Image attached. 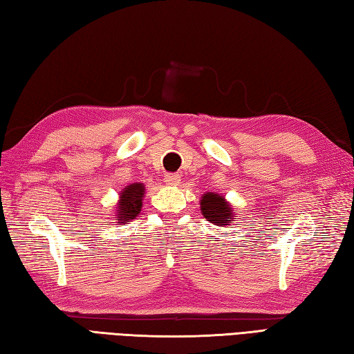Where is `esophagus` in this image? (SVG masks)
<instances>
[{"label":"esophagus","instance_id":"1","mask_svg":"<svg viewBox=\"0 0 354 354\" xmlns=\"http://www.w3.org/2000/svg\"><path fill=\"white\" fill-rule=\"evenodd\" d=\"M180 178L182 177L177 172H168V174H165V182H167V185H178Z\"/></svg>","mask_w":354,"mask_h":354}]
</instances>
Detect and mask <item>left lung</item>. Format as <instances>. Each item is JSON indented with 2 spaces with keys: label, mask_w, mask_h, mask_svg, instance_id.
I'll return each mask as SVG.
<instances>
[{
  "label": "left lung",
  "mask_w": 354,
  "mask_h": 354,
  "mask_svg": "<svg viewBox=\"0 0 354 354\" xmlns=\"http://www.w3.org/2000/svg\"><path fill=\"white\" fill-rule=\"evenodd\" d=\"M201 214L205 215L207 221H212L214 225H229L232 223V207L227 201L218 194L207 192L201 197Z\"/></svg>",
  "instance_id": "left-lung-1"
}]
</instances>
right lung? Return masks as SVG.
<instances>
[{
	"mask_svg": "<svg viewBox=\"0 0 354 354\" xmlns=\"http://www.w3.org/2000/svg\"><path fill=\"white\" fill-rule=\"evenodd\" d=\"M143 194H145V187H143L142 183H133L127 186L125 189L120 192L118 218L127 221L137 217L142 209Z\"/></svg>",
	"mask_w": 354,
	"mask_h": 354,
	"instance_id": "right-lung-1",
	"label": "right lung"
}]
</instances>
